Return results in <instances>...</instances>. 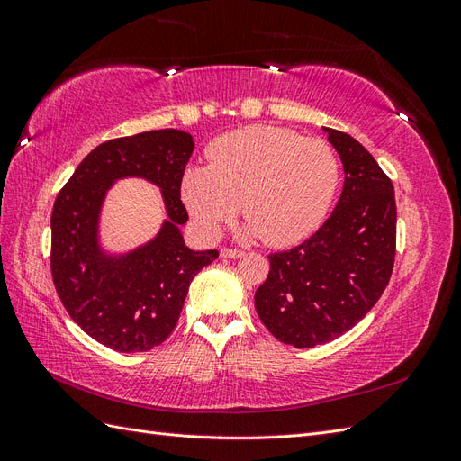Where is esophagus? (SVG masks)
Masks as SVG:
<instances>
[{"label": "esophagus", "instance_id": "esophagus-1", "mask_svg": "<svg viewBox=\"0 0 461 461\" xmlns=\"http://www.w3.org/2000/svg\"><path fill=\"white\" fill-rule=\"evenodd\" d=\"M244 252L242 249H239V248H229V246H222L221 248V258H229V259H236V258H240Z\"/></svg>", "mask_w": 461, "mask_h": 461}]
</instances>
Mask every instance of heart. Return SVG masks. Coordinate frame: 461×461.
<instances>
[{"mask_svg": "<svg viewBox=\"0 0 461 461\" xmlns=\"http://www.w3.org/2000/svg\"><path fill=\"white\" fill-rule=\"evenodd\" d=\"M339 186L340 161L323 138L249 127L219 138L209 149V165L190 167L183 176V200L209 236L242 207L248 232L283 248L321 227Z\"/></svg>", "mask_w": 461, "mask_h": 461, "instance_id": "obj_1", "label": "heart"}]
</instances>
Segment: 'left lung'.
Returning <instances> with one entry per match:
<instances>
[{"instance_id":"obj_1","label":"left lung","mask_w":461,"mask_h":461,"mask_svg":"<svg viewBox=\"0 0 461 461\" xmlns=\"http://www.w3.org/2000/svg\"><path fill=\"white\" fill-rule=\"evenodd\" d=\"M344 165L342 196L313 236L269 254L256 292L261 323L285 344L313 348L339 339L384 292L396 256L394 186L350 134L327 129Z\"/></svg>"}]
</instances>
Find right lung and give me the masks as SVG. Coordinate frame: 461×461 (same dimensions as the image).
<instances>
[{
    "mask_svg": "<svg viewBox=\"0 0 461 461\" xmlns=\"http://www.w3.org/2000/svg\"><path fill=\"white\" fill-rule=\"evenodd\" d=\"M192 136L163 129L122 136L94 148L59 190L51 212V276L67 313L111 350L148 352L173 332L192 278L219 258L194 252L178 227L188 221L180 200ZM142 176L164 190L170 221L149 245L121 258L96 246V217L110 183Z\"/></svg>",
    "mask_w": 461,
    "mask_h": 461,
    "instance_id": "add662e5",
    "label": "right lung"
}]
</instances>
